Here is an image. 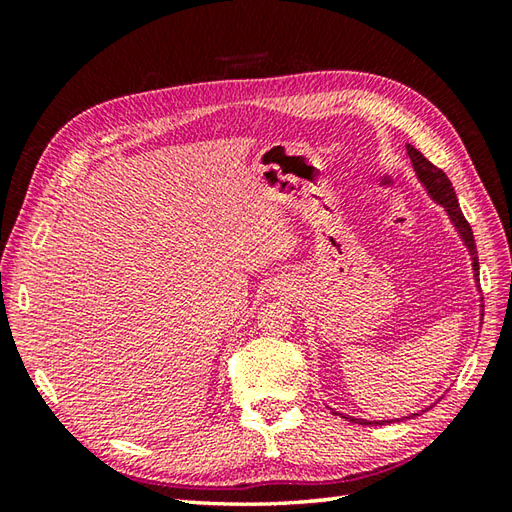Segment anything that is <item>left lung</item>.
I'll list each match as a JSON object with an SVG mask.
<instances>
[{
	"mask_svg": "<svg viewBox=\"0 0 512 512\" xmlns=\"http://www.w3.org/2000/svg\"><path fill=\"white\" fill-rule=\"evenodd\" d=\"M407 154L411 158V165H413V171H416V176L420 180V184L424 187V191H427L429 198L440 204L444 213L449 215V220L453 224L455 231H458L462 244L466 246V250H469L471 255V266H473V277L477 284H480V262H477V246H475V237H473V231L469 222H466V217L460 209V202H458V195H455L453 191V184L451 180L447 178V173H444L442 169H438L436 165H431V162L424 158L420 151L413 147V145H407ZM484 299H480V321L484 319ZM436 405V402H433ZM431 409V407H427ZM343 416V413H341ZM411 416H418V413H411ZM409 416V418H411ZM343 418H350L352 422H358V424H383V422H391V420H363V418H352V416H343ZM396 420H402V418H396Z\"/></svg>",
	"mask_w": 512,
	"mask_h": 512,
	"instance_id": "1",
	"label": "left lung"
}]
</instances>
